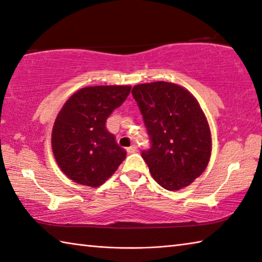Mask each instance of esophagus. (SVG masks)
<instances>
[{
    "mask_svg": "<svg viewBox=\"0 0 262 262\" xmlns=\"http://www.w3.org/2000/svg\"><path fill=\"white\" fill-rule=\"evenodd\" d=\"M126 151H127V153H136L137 151H138V149H137V147L136 146H130V147H127L126 148Z\"/></svg>",
    "mask_w": 262,
    "mask_h": 262,
    "instance_id": "obj_1",
    "label": "esophagus"
}]
</instances>
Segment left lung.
I'll return each mask as SVG.
<instances>
[{
	"label": "left lung",
	"instance_id": "left-lung-1",
	"mask_svg": "<svg viewBox=\"0 0 262 262\" xmlns=\"http://www.w3.org/2000/svg\"><path fill=\"white\" fill-rule=\"evenodd\" d=\"M132 96L151 140L141 157L152 178L167 190L189 186L211 156V134L199 102L181 85L165 81L137 84Z\"/></svg>",
	"mask_w": 262,
	"mask_h": 262
}]
</instances>
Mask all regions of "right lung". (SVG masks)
<instances>
[{
    "mask_svg": "<svg viewBox=\"0 0 262 262\" xmlns=\"http://www.w3.org/2000/svg\"><path fill=\"white\" fill-rule=\"evenodd\" d=\"M130 91V85L85 87L60 110L52 130V149L60 169L74 182L101 186L125 159L126 151L106 130L105 122Z\"/></svg>",
    "mask_w": 262,
    "mask_h": 262,
    "instance_id": "1",
    "label": "right lung"
}]
</instances>
